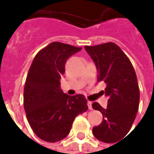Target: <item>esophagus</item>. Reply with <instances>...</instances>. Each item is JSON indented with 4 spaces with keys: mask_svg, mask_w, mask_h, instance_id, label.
Masks as SVG:
<instances>
[{
    "mask_svg": "<svg viewBox=\"0 0 154 154\" xmlns=\"http://www.w3.org/2000/svg\"><path fill=\"white\" fill-rule=\"evenodd\" d=\"M87 104H88V108H89V109L91 110V109H92V103L89 101V102L87 103Z\"/></svg>",
    "mask_w": 154,
    "mask_h": 154,
    "instance_id": "34e87169",
    "label": "esophagus"
}]
</instances>
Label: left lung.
Instances as JSON below:
<instances>
[{
    "mask_svg": "<svg viewBox=\"0 0 154 154\" xmlns=\"http://www.w3.org/2000/svg\"><path fill=\"white\" fill-rule=\"evenodd\" d=\"M84 48L97 66V80L107 84L104 93L109 97L106 109L98 103L92 104L103 114L102 123L94 127L92 133L103 142L115 143L126 136L135 120L140 103L137 77L129 58L116 44Z\"/></svg>",
    "mask_w": 154,
    "mask_h": 154,
    "instance_id": "1",
    "label": "left lung"
}]
</instances>
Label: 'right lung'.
<instances>
[{
    "label": "right lung",
    "instance_id": "obj_1",
    "mask_svg": "<svg viewBox=\"0 0 154 154\" xmlns=\"http://www.w3.org/2000/svg\"><path fill=\"white\" fill-rule=\"evenodd\" d=\"M82 50L52 42L40 50L31 64L24 88V109L38 137L57 142L66 137L75 118L88 110L84 95L68 96L60 89L67 59Z\"/></svg>",
    "mask_w": 154,
    "mask_h": 154
}]
</instances>
